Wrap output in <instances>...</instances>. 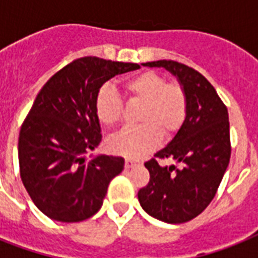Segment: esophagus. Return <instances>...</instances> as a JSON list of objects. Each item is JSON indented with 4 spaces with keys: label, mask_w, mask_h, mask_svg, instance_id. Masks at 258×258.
<instances>
[{
    "label": "esophagus",
    "mask_w": 258,
    "mask_h": 258,
    "mask_svg": "<svg viewBox=\"0 0 258 258\" xmlns=\"http://www.w3.org/2000/svg\"><path fill=\"white\" fill-rule=\"evenodd\" d=\"M125 169H131V167H134V166H137V161H134V159H131V158H127L125 159Z\"/></svg>",
    "instance_id": "34e87169"
}]
</instances>
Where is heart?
<instances>
[{"label": "heart", "instance_id": "1", "mask_svg": "<svg viewBox=\"0 0 258 258\" xmlns=\"http://www.w3.org/2000/svg\"><path fill=\"white\" fill-rule=\"evenodd\" d=\"M124 89L133 101L143 103L138 120L142 124L125 127L109 139V149L115 154L139 158L159 145L162 134L174 137L183 127L188 111L186 91L178 83L154 71H145L124 82ZM97 119L107 125H115L123 119L124 104L120 95L111 86H103L95 97Z\"/></svg>", "mask_w": 258, "mask_h": 258}]
</instances>
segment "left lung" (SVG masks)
Listing matches in <instances>:
<instances>
[{
	"instance_id": "left-lung-1",
	"label": "left lung",
	"mask_w": 258,
	"mask_h": 258,
	"mask_svg": "<svg viewBox=\"0 0 258 258\" xmlns=\"http://www.w3.org/2000/svg\"><path fill=\"white\" fill-rule=\"evenodd\" d=\"M143 66L162 67L175 75L187 95L188 111L174 139L145 163L150 180L138 198L150 216L182 224L208 208L226 171L232 154L228 108L208 79L191 67L174 60ZM165 159L180 167L159 163Z\"/></svg>"
}]
</instances>
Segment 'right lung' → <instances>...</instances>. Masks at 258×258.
I'll return each instance as SVG.
<instances>
[{
	"instance_id": "obj_1",
	"label": "right lung",
	"mask_w": 258,
	"mask_h": 258,
	"mask_svg": "<svg viewBox=\"0 0 258 258\" xmlns=\"http://www.w3.org/2000/svg\"><path fill=\"white\" fill-rule=\"evenodd\" d=\"M139 68L86 56L56 72L38 92L20 130L18 163L26 191L46 217L80 222L101 208L124 159L84 158L101 142L95 97L107 80Z\"/></svg>"
}]
</instances>
